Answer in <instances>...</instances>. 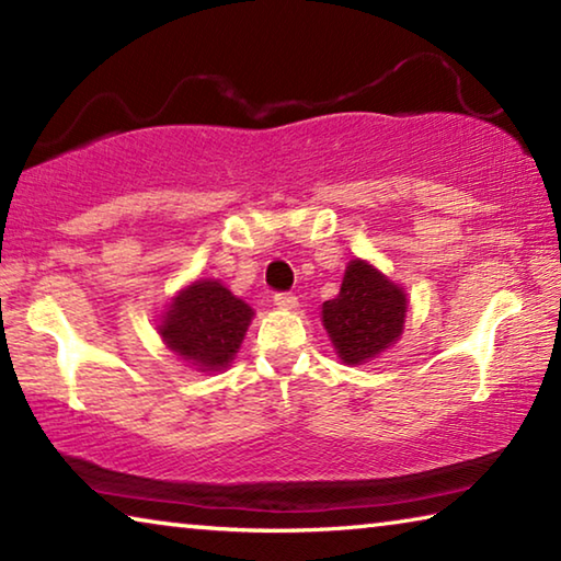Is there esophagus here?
<instances>
[{
	"label": "esophagus",
	"mask_w": 561,
	"mask_h": 561,
	"mask_svg": "<svg viewBox=\"0 0 561 561\" xmlns=\"http://www.w3.org/2000/svg\"><path fill=\"white\" fill-rule=\"evenodd\" d=\"M274 307L291 311L299 307V301H297V297H291V294H277V297H274Z\"/></svg>",
	"instance_id": "esophagus-1"
}]
</instances>
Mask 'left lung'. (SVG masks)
<instances>
[{
  "label": "left lung",
  "instance_id": "1",
  "mask_svg": "<svg viewBox=\"0 0 561 561\" xmlns=\"http://www.w3.org/2000/svg\"><path fill=\"white\" fill-rule=\"evenodd\" d=\"M408 294L366 260L346 264L341 289L321 304V324L346 366L368 364L403 334Z\"/></svg>",
  "mask_w": 561,
  "mask_h": 561
}]
</instances>
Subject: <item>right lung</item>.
I'll return each mask as SVG.
<instances>
[{"label":"right lung","mask_w":561,"mask_h":561,"mask_svg":"<svg viewBox=\"0 0 561 561\" xmlns=\"http://www.w3.org/2000/svg\"><path fill=\"white\" fill-rule=\"evenodd\" d=\"M252 317L250 304L234 297L220 279H195L160 311L158 334L190 368L215 374L230 368Z\"/></svg>","instance_id":"add662e5"}]
</instances>
